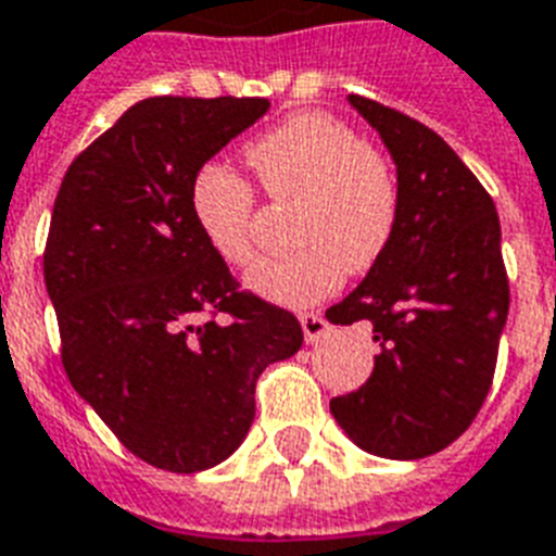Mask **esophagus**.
<instances>
[{
	"instance_id": "esophagus-1",
	"label": "esophagus",
	"mask_w": 556,
	"mask_h": 556,
	"mask_svg": "<svg viewBox=\"0 0 556 556\" xmlns=\"http://www.w3.org/2000/svg\"><path fill=\"white\" fill-rule=\"evenodd\" d=\"M299 321H301V330H304V339H307V345H313V342H318V339H325L327 327H330L321 313H304Z\"/></svg>"
}]
</instances>
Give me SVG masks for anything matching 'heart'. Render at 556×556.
Returning a JSON list of instances; mask_svg holds the SVG:
<instances>
[{
	"instance_id": "heart-1",
	"label": "heart",
	"mask_w": 556,
	"mask_h": 556,
	"mask_svg": "<svg viewBox=\"0 0 556 556\" xmlns=\"http://www.w3.org/2000/svg\"><path fill=\"white\" fill-rule=\"evenodd\" d=\"M261 188L275 202H299L292 249L257 261L247 273L255 295L283 307H307L333 292L345 273H368L391 247L400 217L397 176L348 124L301 113L247 150ZM255 188L231 167L208 162L191 182V214L211 252L243 266L255 255Z\"/></svg>"
}]
</instances>
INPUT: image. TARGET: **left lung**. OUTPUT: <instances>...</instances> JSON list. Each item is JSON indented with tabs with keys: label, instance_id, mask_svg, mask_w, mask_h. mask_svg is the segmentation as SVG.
Wrapping results in <instances>:
<instances>
[{
	"label": "left lung",
	"instance_id": "obj_1",
	"mask_svg": "<svg viewBox=\"0 0 556 556\" xmlns=\"http://www.w3.org/2000/svg\"><path fill=\"white\" fill-rule=\"evenodd\" d=\"M397 165L391 247L333 325L371 327L380 354L351 394L330 400L348 438L380 458L441 453L479 415L496 371L510 290L496 205L446 141L415 118L348 94Z\"/></svg>",
	"mask_w": 556,
	"mask_h": 556
}]
</instances>
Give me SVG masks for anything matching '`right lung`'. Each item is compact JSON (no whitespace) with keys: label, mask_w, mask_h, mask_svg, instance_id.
<instances>
[{"label":"right lung","mask_w":556,"mask_h":556,"mask_svg":"<svg viewBox=\"0 0 556 556\" xmlns=\"http://www.w3.org/2000/svg\"><path fill=\"white\" fill-rule=\"evenodd\" d=\"M266 110L144 98L68 165L51 211L42 275L68 382L159 470L226 462L255 420L257 377L304 342L290 309L238 290L191 214L197 170Z\"/></svg>","instance_id":"right-lung-1"}]
</instances>
